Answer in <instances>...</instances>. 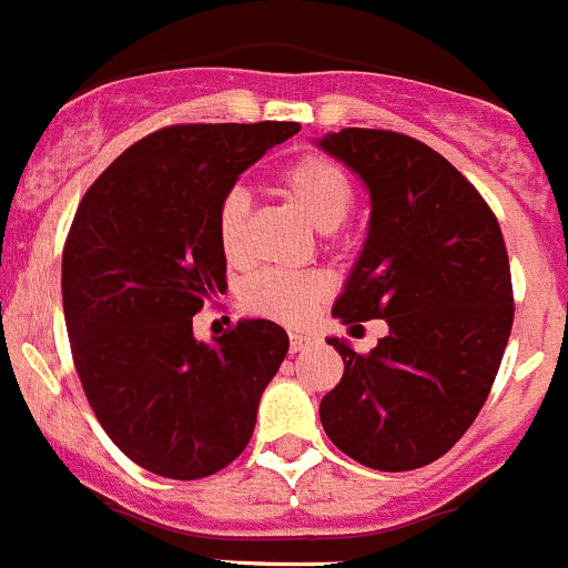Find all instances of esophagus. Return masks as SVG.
<instances>
[{
	"instance_id": "1",
	"label": "esophagus",
	"mask_w": 568,
	"mask_h": 568,
	"mask_svg": "<svg viewBox=\"0 0 568 568\" xmlns=\"http://www.w3.org/2000/svg\"><path fill=\"white\" fill-rule=\"evenodd\" d=\"M310 343H315V337H312L310 332H290V348H293V352H304Z\"/></svg>"
}]
</instances>
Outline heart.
<instances>
[{"label":"heart","mask_w":568,"mask_h":568,"mask_svg":"<svg viewBox=\"0 0 568 568\" xmlns=\"http://www.w3.org/2000/svg\"><path fill=\"white\" fill-rule=\"evenodd\" d=\"M281 194L287 196L318 231H335L355 205V182L337 160L306 152L278 174ZM250 200L242 189H231L216 207V242L227 262H242L247 253ZM332 284L318 273H281L262 270L244 281L239 304L256 318L298 326L329 298Z\"/></svg>","instance_id":"obj_1"}]
</instances>
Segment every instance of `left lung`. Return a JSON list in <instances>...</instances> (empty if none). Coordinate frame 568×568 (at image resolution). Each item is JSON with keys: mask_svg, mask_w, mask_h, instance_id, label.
I'll list each match as a JSON object with an SVG mask.
<instances>
[{"mask_svg": "<svg viewBox=\"0 0 568 568\" xmlns=\"http://www.w3.org/2000/svg\"><path fill=\"white\" fill-rule=\"evenodd\" d=\"M321 145L372 194L366 247L332 315L388 324L366 355L329 337L343 377L321 399V423L361 465L416 470L490 397L515 315L507 244L476 185L423 140L341 129Z\"/></svg>", "mask_w": 568, "mask_h": 568, "instance_id": "obj_1", "label": "left lung"}]
</instances>
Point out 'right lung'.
<instances>
[{"label": "right lung", "mask_w": 568, "mask_h": 568, "mask_svg": "<svg viewBox=\"0 0 568 568\" xmlns=\"http://www.w3.org/2000/svg\"><path fill=\"white\" fill-rule=\"evenodd\" d=\"M298 123H174L129 145L75 211L61 256L72 363L109 439L165 478H205L247 447L287 355L273 321L216 343L194 315L225 284L216 207Z\"/></svg>", "instance_id": "right-lung-1"}]
</instances>
